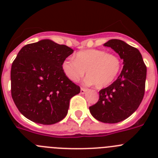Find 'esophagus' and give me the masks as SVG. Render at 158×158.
<instances>
[{
  "mask_svg": "<svg viewBox=\"0 0 158 158\" xmlns=\"http://www.w3.org/2000/svg\"><path fill=\"white\" fill-rule=\"evenodd\" d=\"M86 91H87V89H85V88H81V94H85L86 93Z\"/></svg>",
  "mask_w": 158,
  "mask_h": 158,
  "instance_id": "1",
  "label": "esophagus"
}]
</instances>
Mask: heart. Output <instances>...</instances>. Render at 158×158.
Masks as SVG:
<instances>
[{
    "label": "heart",
    "instance_id": "1",
    "mask_svg": "<svg viewBox=\"0 0 158 158\" xmlns=\"http://www.w3.org/2000/svg\"><path fill=\"white\" fill-rule=\"evenodd\" d=\"M122 67L118 55L102 50H86L79 51L74 60L67 58L62 62V68L69 80L77 82L85 74L89 85H95L97 89L110 85L116 79Z\"/></svg>",
    "mask_w": 158,
    "mask_h": 158
}]
</instances>
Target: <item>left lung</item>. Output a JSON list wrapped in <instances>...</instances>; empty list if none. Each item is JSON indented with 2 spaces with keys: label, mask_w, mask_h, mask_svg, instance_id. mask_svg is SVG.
Masks as SVG:
<instances>
[{
  "label": "left lung",
  "mask_w": 158,
  "mask_h": 158,
  "mask_svg": "<svg viewBox=\"0 0 158 158\" xmlns=\"http://www.w3.org/2000/svg\"><path fill=\"white\" fill-rule=\"evenodd\" d=\"M104 46L119 55L123 68L116 81L99 92L98 102L89 107V111L100 122L116 123L131 116L140 105L145 93L146 66L139 50L122 40H111Z\"/></svg>",
  "instance_id": "obj_1"
}]
</instances>
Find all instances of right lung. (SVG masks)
<instances>
[{"instance_id": "add662e5", "label": "right lung", "mask_w": 158, "mask_h": 158, "mask_svg": "<svg viewBox=\"0 0 158 158\" xmlns=\"http://www.w3.org/2000/svg\"><path fill=\"white\" fill-rule=\"evenodd\" d=\"M73 52L50 40L27 44L19 51L11 69V93L23 116L44 125L66 116L69 100L81 91L62 68Z\"/></svg>"}]
</instances>
